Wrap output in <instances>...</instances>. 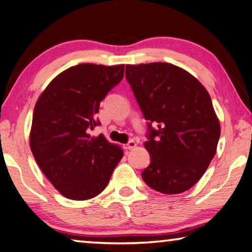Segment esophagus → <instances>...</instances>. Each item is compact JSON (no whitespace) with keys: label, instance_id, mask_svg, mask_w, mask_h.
<instances>
[{"label":"esophagus","instance_id":"obj_1","mask_svg":"<svg viewBox=\"0 0 252 252\" xmlns=\"http://www.w3.org/2000/svg\"><path fill=\"white\" fill-rule=\"evenodd\" d=\"M135 147H136V142L135 141H129L125 145L126 150H133V148H135Z\"/></svg>","mask_w":252,"mask_h":252}]
</instances>
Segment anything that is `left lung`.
<instances>
[{
    "mask_svg": "<svg viewBox=\"0 0 252 252\" xmlns=\"http://www.w3.org/2000/svg\"><path fill=\"white\" fill-rule=\"evenodd\" d=\"M125 76L148 124L144 182L164 194L188 191L217 152L220 123L211 97L195 77L171 63L127 64Z\"/></svg>",
    "mask_w": 252,
    "mask_h": 252,
    "instance_id": "left-lung-1",
    "label": "left lung"
}]
</instances>
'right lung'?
<instances>
[{"instance_id":"right-lung-1","label":"right lung","mask_w":252,"mask_h":252,"mask_svg":"<svg viewBox=\"0 0 252 252\" xmlns=\"http://www.w3.org/2000/svg\"><path fill=\"white\" fill-rule=\"evenodd\" d=\"M124 64L80 63L64 70L40 94L33 110L30 147L53 187L70 200L97 196L123 158L122 148L90 129L100 101L124 77Z\"/></svg>"}]
</instances>
